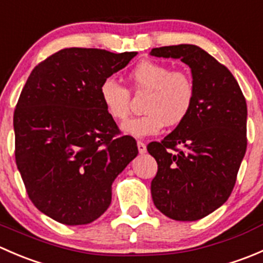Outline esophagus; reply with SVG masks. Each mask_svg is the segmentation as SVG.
Here are the masks:
<instances>
[{
  "mask_svg": "<svg viewBox=\"0 0 263 263\" xmlns=\"http://www.w3.org/2000/svg\"><path fill=\"white\" fill-rule=\"evenodd\" d=\"M137 148H139V153L141 154H145L146 153V145L144 144V142H141V141H137Z\"/></svg>",
  "mask_w": 263,
  "mask_h": 263,
  "instance_id": "34e87169",
  "label": "esophagus"
}]
</instances>
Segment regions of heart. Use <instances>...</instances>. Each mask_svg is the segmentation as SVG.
Segmentation results:
<instances>
[{
  "instance_id": "1",
  "label": "heart",
  "mask_w": 263,
  "mask_h": 263,
  "mask_svg": "<svg viewBox=\"0 0 263 263\" xmlns=\"http://www.w3.org/2000/svg\"><path fill=\"white\" fill-rule=\"evenodd\" d=\"M128 80L135 91H148L144 104L146 113L122 126V131L129 136L146 137L159 134L165 123L168 126L181 123L192 109L195 82L185 71H172L165 63L145 60L132 68ZM99 95L108 115L115 121H126L131 112V95L123 85L107 79L100 85Z\"/></svg>"
}]
</instances>
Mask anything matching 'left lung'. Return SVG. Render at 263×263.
Masks as SVG:
<instances>
[{"mask_svg":"<svg viewBox=\"0 0 263 263\" xmlns=\"http://www.w3.org/2000/svg\"><path fill=\"white\" fill-rule=\"evenodd\" d=\"M151 55L190 66L195 102L188 116L147 151L158 163L154 205L178 221L208 216L229 198L247 148V103L234 76L193 44L154 48Z\"/></svg>","mask_w":263,"mask_h":263,"instance_id":"obj_1","label":"left lung"}]
</instances>
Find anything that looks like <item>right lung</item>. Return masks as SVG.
Masks as SVG:
<instances>
[{
  "label": "right lung",
  "mask_w": 263,
  "mask_h": 263,
  "mask_svg": "<svg viewBox=\"0 0 263 263\" xmlns=\"http://www.w3.org/2000/svg\"><path fill=\"white\" fill-rule=\"evenodd\" d=\"M137 52L65 48L31 71L14 113L15 159L29 198L66 225L97 220L112 183L139 154L104 109L103 81Z\"/></svg>",
  "instance_id": "obj_1"
}]
</instances>
